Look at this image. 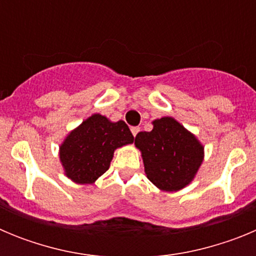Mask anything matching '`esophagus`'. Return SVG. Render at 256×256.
<instances>
[{"label": "esophagus", "instance_id": "1", "mask_svg": "<svg viewBox=\"0 0 256 256\" xmlns=\"http://www.w3.org/2000/svg\"><path fill=\"white\" fill-rule=\"evenodd\" d=\"M130 130H132V134L136 137V136H137V133L141 130V128H140V126H132V128H130Z\"/></svg>", "mask_w": 256, "mask_h": 256}]
</instances>
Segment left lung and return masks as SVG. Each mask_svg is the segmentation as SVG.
Returning <instances> with one entry per match:
<instances>
[{
  "label": "left lung",
  "mask_w": 256,
  "mask_h": 256,
  "mask_svg": "<svg viewBox=\"0 0 256 256\" xmlns=\"http://www.w3.org/2000/svg\"><path fill=\"white\" fill-rule=\"evenodd\" d=\"M134 144L142 152L148 178L164 191L187 186L204 158V148L195 136L168 116L154 122L150 132H140Z\"/></svg>",
  "instance_id": "8db88e82"
}]
</instances>
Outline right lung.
<instances>
[{
    "mask_svg": "<svg viewBox=\"0 0 256 256\" xmlns=\"http://www.w3.org/2000/svg\"><path fill=\"white\" fill-rule=\"evenodd\" d=\"M133 140L123 120L112 123L94 114L68 136L60 148V160L70 180L92 183L108 170L115 148L132 144Z\"/></svg>",
    "mask_w": 256,
    "mask_h": 256,
    "instance_id": "right-lung-1",
    "label": "right lung"
}]
</instances>
